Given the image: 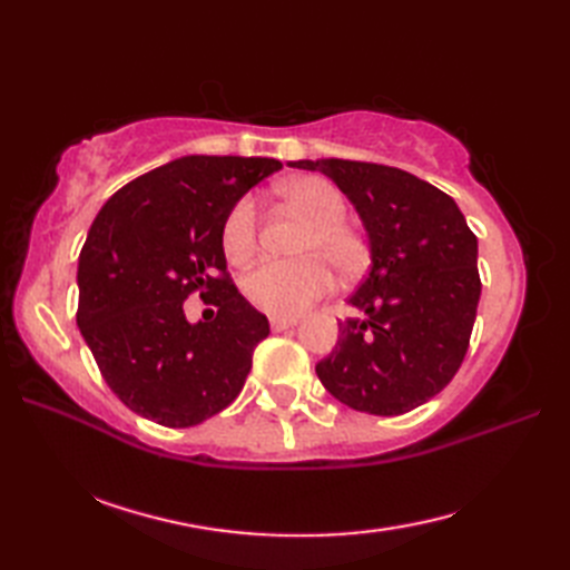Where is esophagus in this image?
Returning a JSON list of instances; mask_svg holds the SVG:
<instances>
[{
	"mask_svg": "<svg viewBox=\"0 0 570 570\" xmlns=\"http://www.w3.org/2000/svg\"><path fill=\"white\" fill-rule=\"evenodd\" d=\"M269 323H272V331H274V333H282V331H286V328H292V325H296L298 321H296V318H278V316H272Z\"/></svg>",
	"mask_w": 570,
	"mask_h": 570,
	"instance_id": "obj_1",
	"label": "esophagus"
}]
</instances>
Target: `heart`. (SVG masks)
Segmentation results:
<instances>
[{
    "label": "heart",
    "mask_w": 570,
    "mask_h": 570,
    "mask_svg": "<svg viewBox=\"0 0 570 570\" xmlns=\"http://www.w3.org/2000/svg\"><path fill=\"white\" fill-rule=\"evenodd\" d=\"M276 196L308 217L298 239L296 259H264L245 276L252 306L278 318H294L335 286V269L350 276L367 262V245L343 217L347 210L341 188L323 176H301L276 186ZM259 217L252 198H239L223 223V249L229 262H247L257 249Z\"/></svg>",
    "instance_id": "heart-1"
}]
</instances>
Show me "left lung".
Wrapping results in <instances>:
<instances>
[{"instance_id": "left-lung-1", "label": "left lung", "mask_w": 570, "mask_h": 570, "mask_svg": "<svg viewBox=\"0 0 570 570\" xmlns=\"http://www.w3.org/2000/svg\"><path fill=\"white\" fill-rule=\"evenodd\" d=\"M365 223L372 269L350 306L333 353L316 365L337 402L399 416L443 392L463 365L480 301L478 237L455 200L402 168L316 159Z\"/></svg>"}]
</instances>
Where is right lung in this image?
<instances>
[{
	"mask_svg": "<svg viewBox=\"0 0 570 570\" xmlns=\"http://www.w3.org/2000/svg\"><path fill=\"white\" fill-rule=\"evenodd\" d=\"M262 156H184L102 205L80 249L78 325L107 386L135 414L168 429L198 426L237 399L269 321L227 274L229 208L278 171ZM198 291L218 313L190 326Z\"/></svg>",
	"mask_w": 570,
	"mask_h": 570,
	"instance_id": "right-lung-1",
	"label": "right lung"
}]
</instances>
